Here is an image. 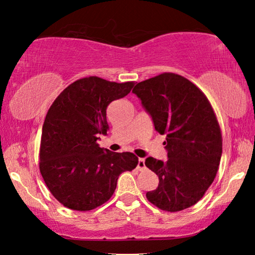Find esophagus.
<instances>
[{
	"instance_id": "obj_1",
	"label": "esophagus",
	"mask_w": 255,
	"mask_h": 255,
	"mask_svg": "<svg viewBox=\"0 0 255 255\" xmlns=\"http://www.w3.org/2000/svg\"><path fill=\"white\" fill-rule=\"evenodd\" d=\"M137 169L139 170V171H143V170L146 169V166H145V159H144V158H138Z\"/></svg>"
}]
</instances>
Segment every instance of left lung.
<instances>
[{"mask_svg": "<svg viewBox=\"0 0 255 255\" xmlns=\"http://www.w3.org/2000/svg\"><path fill=\"white\" fill-rule=\"evenodd\" d=\"M132 92L152 118L155 130L166 135V161H145L159 180L146 197L162 210L187 209L205 195L221 162L222 133L213 108L192 82L174 73L139 82Z\"/></svg>", "mask_w": 255, "mask_h": 255, "instance_id": "obj_1", "label": "left lung"}]
</instances>
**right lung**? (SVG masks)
I'll return each mask as SVG.
<instances>
[{
    "label": "right lung",
    "mask_w": 255,
    "mask_h": 255,
    "mask_svg": "<svg viewBox=\"0 0 255 255\" xmlns=\"http://www.w3.org/2000/svg\"><path fill=\"white\" fill-rule=\"evenodd\" d=\"M133 82L116 83L98 76L68 85L47 112L40 143V173L60 204L79 211L92 210L114 195L119 175L138 164L132 153L101 148L107 135V108L126 97Z\"/></svg>",
    "instance_id": "right-lung-1"
}]
</instances>
